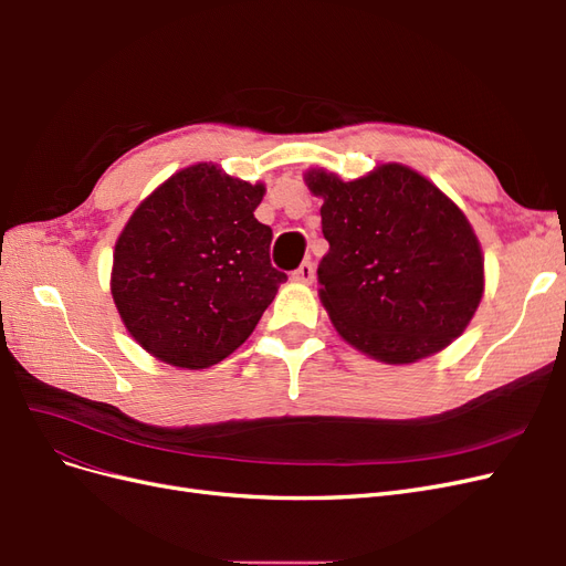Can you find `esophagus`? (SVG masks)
<instances>
[{"label":"esophagus","mask_w":566,"mask_h":566,"mask_svg":"<svg viewBox=\"0 0 566 566\" xmlns=\"http://www.w3.org/2000/svg\"><path fill=\"white\" fill-rule=\"evenodd\" d=\"M293 281L312 283V281H314V264H312V262H302V264L293 271Z\"/></svg>","instance_id":"1"}]
</instances>
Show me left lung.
<instances>
[{
	"label": "left lung",
	"instance_id": "left-lung-1",
	"mask_svg": "<svg viewBox=\"0 0 566 566\" xmlns=\"http://www.w3.org/2000/svg\"><path fill=\"white\" fill-rule=\"evenodd\" d=\"M331 250L318 264L321 302L352 347L413 364L449 347L484 295V256L468 217L410 167L387 163L342 181L312 169Z\"/></svg>",
	"mask_w": 566,
	"mask_h": 566
}]
</instances>
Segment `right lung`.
Instances as JSON below:
<instances>
[{"label": "right lung", "mask_w": 566, "mask_h": 566, "mask_svg": "<svg viewBox=\"0 0 566 566\" xmlns=\"http://www.w3.org/2000/svg\"><path fill=\"white\" fill-rule=\"evenodd\" d=\"M264 184L186 167L129 217L113 252L111 293L129 335L160 361L208 368L252 335L287 281L271 229L254 219Z\"/></svg>", "instance_id": "add662e5"}]
</instances>
